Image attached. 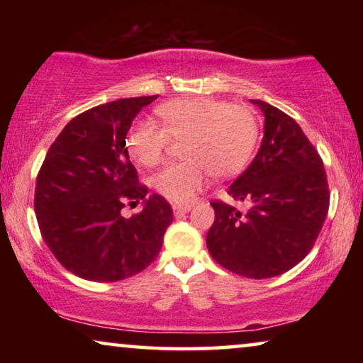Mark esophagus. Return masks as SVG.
<instances>
[{
    "label": "esophagus",
    "mask_w": 363,
    "mask_h": 363,
    "mask_svg": "<svg viewBox=\"0 0 363 363\" xmlns=\"http://www.w3.org/2000/svg\"><path fill=\"white\" fill-rule=\"evenodd\" d=\"M191 210V205H173V213H175V216L178 215H185Z\"/></svg>",
    "instance_id": "esophagus-1"
}]
</instances>
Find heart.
I'll use <instances>...</instances> for the list:
<instances>
[{"label": "heart", "mask_w": 363, "mask_h": 363, "mask_svg": "<svg viewBox=\"0 0 363 363\" xmlns=\"http://www.w3.org/2000/svg\"><path fill=\"white\" fill-rule=\"evenodd\" d=\"M160 123L143 121L127 137V150L142 167L163 160L173 140H183L186 160L172 163L152 178L158 195L173 203H188L205 186L208 175L235 177L255 152L257 118L242 104L213 97H186L157 107Z\"/></svg>", "instance_id": "1"}]
</instances>
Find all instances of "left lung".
Returning <instances> with one entry per match:
<instances>
[{
  "instance_id": "8db88e82",
  "label": "left lung",
  "mask_w": 363,
  "mask_h": 363,
  "mask_svg": "<svg viewBox=\"0 0 363 363\" xmlns=\"http://www.w3.org/2000/svg\"><path fill=\"white\" fill-rule=\"evenodd\" d=\"M264 138L247 170L228 188L246 211L213 200L206 235L213 259L251 279L289 271L309 255L329 211L324 162L294 118L262 101Z\"/></svg>"
}]
</instances>
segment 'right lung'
Here are the masks:
<instances>
[{"mask_svg": "<svg viewBox=\"0 0 363 363\" xmlns=\"http://www.w3.org/2000/svg\"><path fill=\"white\" fill-rule=\"evenodd\" d=\"M158 96L118 99L79 113L49 147L34 211L56 259L82 279L113 282L145 269L173 221L170 203L138 182L125 147L132 121ZM146 201L132 218L125 204Z\"/></svg>", "mask_w": 363, "mask_h": 363, "instance_id": "right-lung-1", "label": "right lung"}]
</instances>
